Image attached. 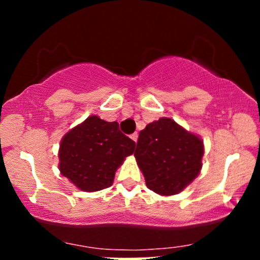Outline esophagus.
<instances>
[{
    "label": "esophagus",
    "instance_id": "1",
    "mask_svg": "<svg viewBox=\"0 0 260 260\" xmlns=\"http://www.w3.org/2000/svg\"><path fill=\"white\" fill-rule=\"evenodd\" d=\"M131 138H132V140H134V142L137 143V140H138V133H133L132 136H131Z\"/></svg>",
    "mask_w": 260,
    "mask_h": 260
}]
</instances>
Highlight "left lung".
Masks as SVG:
<instances>
[{
	"instance_id": "8db88e82",
	"label": "left lung",
	"mask_w": 260,
	"mask_h": 260,
	"mask_svg": "<svg viewBox=\"0 0 260 260\" xmlns=\"http://www.w3.org/2000/svg\"><path fill=\"white\" fill-rule=\"evenodd\" d=\"M203 142L171 118H159L140 131L134 156L149 189L177 194L202 169Z\"/></svg>"
}]
</instances>
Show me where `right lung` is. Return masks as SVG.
Returning a JSON list of instances; mask_svg holds the SVG:
<instances>
[{"mask_svg": "<svg viewBox=\"0 0 260 260\" xmlns=\"http://www.w3.org/2000/svg\"><path fill=\"white\" fill-rule=\"evenodd\" d=\"M134 148L136 143L121 132L117 122L90 116L62 138L59 171L84 192L105 189Z\"/></svg>", "mask_w": 260, "mask_h": 260, "instance_id": "obj_1", "label": "right lung"}]
</instances>
